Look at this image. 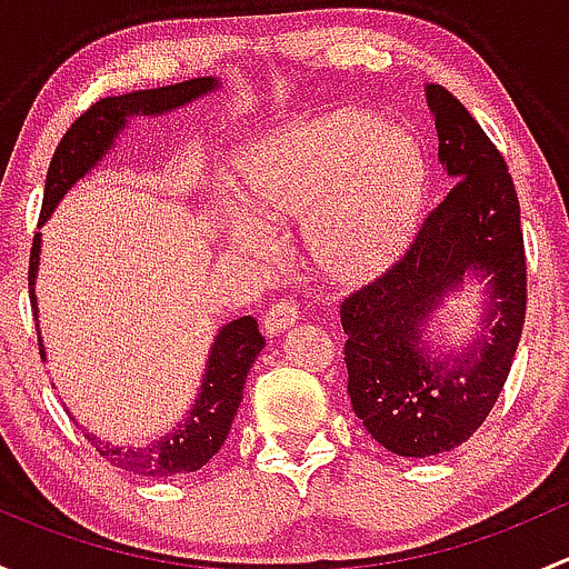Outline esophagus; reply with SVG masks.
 Here are the masks:
<instances>
[{"instance_id": "esophagus-1", "label": "esophagus", "mask_w": 569, "mask_h": 569, "mask_svg": "<svg viewBox=\"0 0 569 569\" xmlns=\"http://www.w3.org/2000/svg\"><path fill=\"white\" fill-rule=\"evenodd\" d=\"M300 319V308H297L295 300H278L269 306V311L263 313V332L267 336H278L286 327L295 325Z\"/></svg>"}]
</instances>
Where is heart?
Returning a JSON list of instances; mask_svg holds the SVG:
<instances>
[{
	"instance_id": "obj_1",
	"label": "heart",
	"mask_w": 569,
	"mask_h": 569,
	"mask_svg": "<svg viewBox=\"0 0 569 569\" xmlns=\"http://www.w3.org/2000/svg\"><path fill=\"white\" fill-rule=\"evenodd\" d=\"M244 181L263 214L311 217L308 242L319 267L338 280H358L405 244L427 173L407 131L343 109L263 140Z\"/></svg>"
}]
</instances>
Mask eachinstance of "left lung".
<instances>
[{"label":"left lung","mask_w":569,"mask_h":569,"mask_svg":"<svg viewBox=\"0 0 569 569\" xmlns=\"http://www.w3.org/2000/svg\"><path fill=\"white\" fill-rule=\"evenodd\" d=\"M427 104L451 189L405 256L341 302L352 410L399 457L446 455L485 423L526 321L523 231L507 162L449 90L429 84ZM468 273L488 283L480 336L462 353L432 356L422 327Z\"/></svg>","instance_id":"8db88e82"}]
</instances>
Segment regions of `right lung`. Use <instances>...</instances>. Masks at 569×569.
<instances>
[{
	"instance_id": "add662e5",
	"label": "right lung",
	"mask_w": 569,
	"mask_h": 569,
	"mask_svg": "<svg viewBox=\"0 0 569 569\" xmlns=\"http://www.w3.org/2000/svg\"><path fill=\"white\" fill-rule=\"evenodd\" d=\"M217 90L214 77L187 79V82L168 84L157 90H137L126 96H107L93 107L84 109L71 129L62 134L54 157H51L49 173H46L43 206H40V226L49 220L54 206L62 194L73 187L84 173L96 168L107 151H112V142L126 129L129 118L134 114H164L178 109L200 96ZM40 261V233L32 239L30 250V300L32 313L38 317L36 300V274ZM40 358H46L43 341L38 332ZM263 349V336L258 332V321L252 317H239L217 332L214 347H211L209 363H206L200 393L189 410L187 421L176 423L173 432L153 440L148 446H109L101 443L93 432H84L88 443L96 446L109 465L120 470H129L137 476H178L194 473L203 468L211 457L220 451L231 432L233 416L242 401L244 380H248L250 366L256 363L258 352Z\"/></svg>"
}]
</instances>
